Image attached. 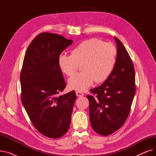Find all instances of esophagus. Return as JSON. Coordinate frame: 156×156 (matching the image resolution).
<instances>
[{
    "label": "esophagus",
    "mask_w": 156,
    "mask_h": 156,
    "mask_svg": "<svg viewBox=\"0 0 156 156\" xmlns=\"http://www.w3.org/2000/svg\"><path fill=\"white\" fill-rule=\"evenodd\" d=\"M76 95H77L78 97H82V96H83V95H84L83 93H81V92H79V91L76 92Z\"/></svg>",
    "instance_id": "1"
}]
</instances>
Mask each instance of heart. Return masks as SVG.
<instances>
[{
    "label": "heart",
    "instance_id": "obj_1",
    "mask_svg": "<svg viewBox=\"0 0 156 156\" xmlns=\"http://www.w3.org/2000/svg\"><path fill=\"white\" fill-rule=\"evenodd\" d=\"M116 55V48L112 44L91 38L74 48L71 55L61 54L57 61L60 70L69 76L75 73L78 64H82L83 71L68 80L69 88L82 92L91 87L94 81L100 83L108 79L115 66Z\"/></svg>",
    "mask_w": 156,
    "mask_h": 156
}]
</instances>
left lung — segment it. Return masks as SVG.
Wrapping results in <instances>:
<instances>
[{"mask_svg":"<svg viewBox=\"0 0 156 156\" xmlns=\"http://www.w3.org/2000/svg\"><path fill=\"white\" fill-rule=\"evenodd\" d=\"M117 45L115 66L109 76L87 95L90 124L98 134L106 136L124 125L135 94V74L133 62L123 44L114 37Z\"/></svg>","mask_w":156,"mask_h":156,"instance_id":"8db88e82","label":"left lung"}]
</instances>
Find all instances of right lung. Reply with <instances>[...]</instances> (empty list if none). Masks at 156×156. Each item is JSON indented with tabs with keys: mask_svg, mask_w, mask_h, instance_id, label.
I'll list each match as a JSON object with an SVG mask.
<instances>
[{
	"mask_svg": "<svg viewBox=\"0 0 156 156\" xmlns=\"http://www.w3.org/2000/svg\"><path fill=\"white\" fill-rule=\"evenodd\" d=\"M72 40L42 33L33 40L24 57L20 75L21 101L35 128L44 136L57 138L68 131L75 92L57 96L66 87L58 57Z\"/></svg>",
	"mask_w": 156,
	"mask_h": 156,
	"instance_id": "right-lung-1",
	"label": "right lung"
}]
</instances>
